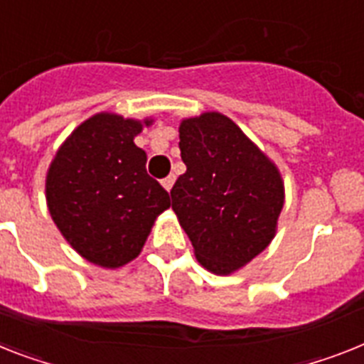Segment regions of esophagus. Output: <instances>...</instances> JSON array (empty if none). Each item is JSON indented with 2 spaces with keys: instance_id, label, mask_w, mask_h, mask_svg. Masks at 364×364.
<instances>
[{
  "instance_id": "1",
  "label": "esophagus",
  "mask_w": 364,
  "mask_h": 364,
  "mask_svg": "<svg viewBox=\"0 0 364 364\" xmlns=\"http://www.w3.org/2000/svg\"><path fill=\"white\" fill-rule=\"evenodd\" d=\"M173 184H175V176H173V175H169V176H167V178L161 180V186H164V188L167 189V191H171Z\"/></svg>"
}]
</instances>
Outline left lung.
<instances>
[{
  "instance_id": "left-lung-1",
  "label": "left lung",
  "mask_w": 364,
  "mask_h": 364,
  "mask_svg": "<svg viewBox=\"0 0 364 364\" xmlns=\"http://www.w3.org/2000/svg\"><path fill=\"white\" fill-rule=\"evenodd\" d=\"M186 173L173 210L204 269L230 275L268 247L284 204L281 171L242 128L218 111L182 119Z\"/></svg>"
}]
</instances>
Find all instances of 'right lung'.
I'll list each match as a JSON object with an SVG mask.
<instances>
[{"label": "right lung", "instance_id": "right-lung-1", "mask_svg": "<svg viewBox=\"0 0 364 364\" xmlns=\"http://www.w3.org/2000/svg\"><path fill=\"white\" fill-rule=\"evenodd\" d=\"M154 119L102 111L74 128L46 173L53 223L87 262L117 269L139 257L169 193L146 175L135 135Z\"/></svg>", "mask_w": 364, "mask_h": 364}]
</instances>
